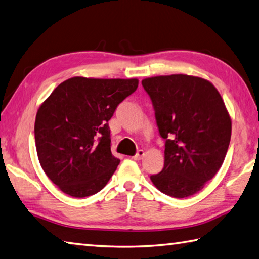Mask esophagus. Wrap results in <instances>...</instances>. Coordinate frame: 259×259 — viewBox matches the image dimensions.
Listing matches in <instances>:
<instances>
[{"label":"esophagus","instance_id":"obj_1","mask_svg":"<svg viewBox=\"0 0 259 259\" xmlns=\"http://www.w3.org/2000/svg\"><path fill=\"white\" fill-rule=\"evenodd\" d=\"M143 155H144V151L143 150H139L138 152L135 153V155H133V158H132V159L139 161V160H141V159L143 158Z\"/></svg>","mask_w":259,"mask_h":259}]
</instances>
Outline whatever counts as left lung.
I'll use <instances>...</instances> for the list:
<instances>
[{"instance_id":"left-lung-1","label":"left lung","mask_w":259,"mask_h":259,"mask_svg":"<svg viewBox=\"0 0 259 259\" xmlns=\"http://www.w3.org/2000/svg\"><path fill=\"white\" fill-rule=\"evenodd\" d=\"M164 139V165L151 180L175 198L199 192L221 168L231 119L219 91L197 76L172 74L142 81Z\"/></svg>"}]
</instances>
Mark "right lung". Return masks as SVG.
<instances>
[{
	"mask_svg": "<svg viewBox=\"0 0 259 259\" xmlns=\"http://www.w3.org/2000/svg\"><path fill=\"white\" fill-rule=\"evenodd\" d=\"M138 85L136 79L71 77L38 109L35 141L39 162L63 193L87 197L109 182L120 160L110 151L108 120Z\"/></svg>",
	"mask_w": 259,
	"mask_h": 259,
	"instance_id": "right-lung-1",
	"label": "right lung"
}]
</instances>
